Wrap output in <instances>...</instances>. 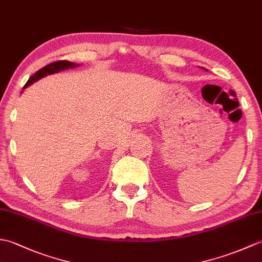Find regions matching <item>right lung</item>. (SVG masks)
<instances>
[{
    "instance_id": "obj_1",
    "label": "right lung",
    "mask_w": 262,
    "mask_h": 262,
    "mask_svg": "<svg viewBox=\"0 0 262 262\" xmlns=\"http://www.w3.org/2000/svg\"><path fill=\"white\" fill-rule=\"evenodd\" d=\"M69 68H75V64L74 63H71L69 60H57V62H54L46 65L45 68L40 69L39 71H37L35 74L32 76H30V79L28 80V82L25 84L24 89H26L28 85H30L31 83H33L35 81L41 79L42 76H46L48 74H53V73H56V72H59L62 70L65 69H69Z\"/></svg>"
}]
</instances>
